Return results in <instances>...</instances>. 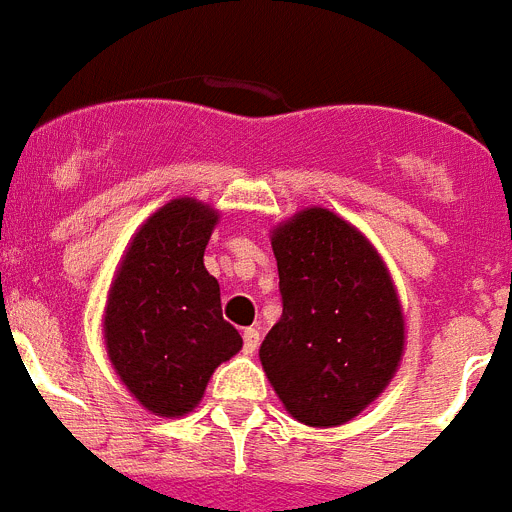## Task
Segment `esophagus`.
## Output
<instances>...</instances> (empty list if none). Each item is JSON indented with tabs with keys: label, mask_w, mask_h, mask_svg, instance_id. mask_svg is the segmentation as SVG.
<instances>
[{
	"label": "esophagus",
	"mask_w": 512,
	"mask_h": 512,
	"mask_svg": "<svg viewBox=\"0 0 512 512\" xmlns=\"http://www.w3.org/2000/svg\"><path fill=\"white\" fill-rule=\"evenodd\" d=\"M242 338H244V354H255L257 346H260V333H257V328H244Z\"/></svg>",
	"instance_id": "obj_1"
}]
</instances>
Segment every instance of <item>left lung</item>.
<instances>
[{
    "mask_svg": "<svg viewBox=\"0 0 512 512\" xmlns=\"http://www.w3.org/2000/svg\"><path fill=\"white\" fill-rule=\"evenodd\" d=\"M281 320L260 362L283 409L307 427H341L401 367L406 317L390 270L354 223L320 205L270 231Z\"/></svg>",
    "mask_w": 512,
    "mask_h": 512,
    "instance_id": "left-lung-1",
    "label": "left lung"
}]
</instances>
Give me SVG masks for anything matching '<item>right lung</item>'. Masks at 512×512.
Here are the masks:
<instances>
[{
  "label": "right lung",
  "instance_id": "right-lung-1",
  "mask_svg": "<svg viewBox=\"0 0 512 512\" xmlns=\"http://www.w3.org/2000/svg\"><path fill=\"white\" fill-rule=\"evenodd\" d=\"M218 218L203 200L174 197L132 234L111 278L106 354L132 398L156 416L190 414L218 364L242 351L203 263Z\"/></svg>",
  "mask_w": 512,
  "mask_h": 512
}]
</instances>
